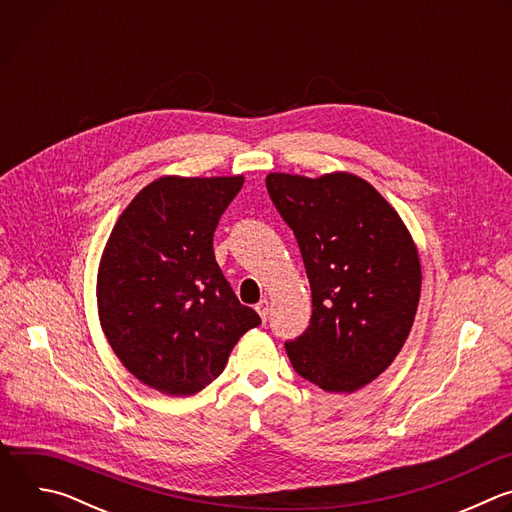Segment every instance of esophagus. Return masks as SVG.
<instances>
[{
  "mask_svg": "<svg viewBox=\"0 0 512 512\" xmlns=\"http://www.w3.org/2000/svg\"><path fill=\"white\" fill-rule=\"evenodd\" d=\"M255 310H257V314L261 316V320L267 322V318H269V302H267V300H261V302L255 306Z\"/></svg>",
  "mask_w": 512,
  "mask_h": 512,
  "instance_id": "34e87169",
  "label": "esophagus"
}]
</instances>
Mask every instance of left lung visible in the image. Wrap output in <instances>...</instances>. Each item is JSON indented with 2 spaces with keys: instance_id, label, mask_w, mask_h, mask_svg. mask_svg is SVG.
<instances>
[{
  "instance_id": "left-lung-1",
  "label": "left lung",
  "mask_w": 512,
  "mask_h": 512,
  "mask_svg": "<svg viewBox=\"0 0 512 512\" xmlns=\"http://www.w3.org/2000/svg\"><path fill=\"white\" fill-rule=\"evenodd\" d=\"M267 192L294 231L312 320L285 342L291 367L328 393H354L401 352L421 296V263L397 210L350 172H271Z\"/></svg>"
}]
</instances>
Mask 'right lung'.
Segmentation results:
<instances>
[{
	"instance_id": "obj_1",
	"label": "right lung",
	"mask_w": 512,
	"mask_h": 512,
	"mask_svg": "<svg viewBox=\"0 0 512 512\" xmlns=\"http://www.w3.org/2000/svg\"><path fill=\"white\" fill-rule=\"evenodd\" d=\"M243 176H162L121 212L97 273L101 328L123 367L164 395L188 397L225 371L261 324L214 259L218 218Z\"/></svg>"
}]
</instances>
